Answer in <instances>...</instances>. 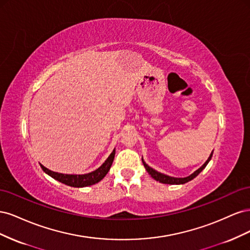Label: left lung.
Listing matches in <instances>:
<instances>
[{"mask_svg":"<svg viewBox=\"0 0 250 250\" xmlns=\"http://www.w3.org/2000/svg\"><path fill=\"white\" fill-rule=\"evenodd\" d=\"M211 156H213V152L210 153L209 157L208 158V161H207L206 163H204L198 170H196L194 173H192L190 176L184 177V178H177V177H171V176H168V175H166V174H163V173L157 172V171H155L154 169H152L151 167H149V166H148L145 162L143 161V158H142V162H143V164H144V167L146 168L147 172L150 174L151 177L154 178L156 181H160V183H162V184H168V185H183V184H186V183H188V181H190V180H192L193 178H195L196 176H197L198 174H199V173H200L204 168L207 167V165H208V162L210 161Z\"/></svg>","mask_w":250,"mask_h":250,"instance_id":"1","label":"left lung"}]
</instances>
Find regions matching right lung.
Here are the masks:
<instances>
[{"label":"right lung","mask_w":250,"mask_h":250,"mask_svg":"<svg viewBox=\"0 0 250 250\" xmlns=\"http://www.w3.org/2000/svg\"><path fill=\"white\" fill-rule=\"evenodd\" d=\"M115 154H116V150L113 149L110 155L107 157V160L102 164L101 167H99L97 170L90 173L81 174V175H77V174H62L58 172H53L47 169L46 167H43L42 165H41V167L43 170V172H46L48 175L60 181V183H62L66 186L74 187V188H83V187L95 185L104 178V176L108 173L111 167L113 158H115Z\"/></svg>","instance_id":"1"}]
</instances>
